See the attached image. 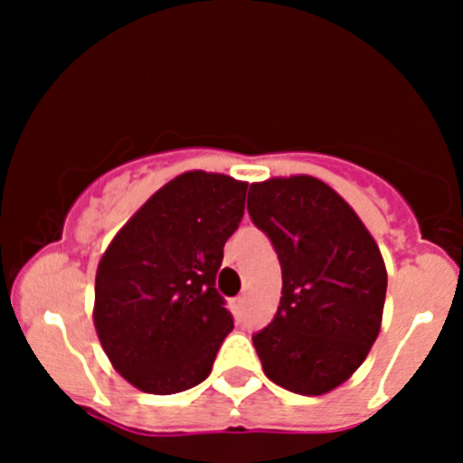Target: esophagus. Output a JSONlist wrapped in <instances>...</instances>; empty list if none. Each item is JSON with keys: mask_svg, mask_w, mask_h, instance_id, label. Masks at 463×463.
Instances as JSON below:
<instances>
[{"mask_svg": "<svg viewBox=\"0 0 463 463\" xmlns=\"http://www.w3.org/2000/svg\"><path fill=\"white\" fill-rule=\"evenodd\" d=\"M244 307H246V298H237V300H232V314H235L237 320H241V316H244Z\"/></svg>", "mask_w": 463, "mask_h": 463, "instance_id": "obj_1", "label": "esophagus"}]
</instances>
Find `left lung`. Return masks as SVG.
Instances as JSON below:
<instances>
[{
  "label": "left lung",
  "mask_w": 463,
  "mask_h": 463,
  "mask_svg": "<svg viewBox=\"0 0 463 463\" xmlns=\"http://www.w3.org/2000/svg\"><path fill=\"white\" fill-rule=\"evenodd\" d=\"M249 214L282 266L278 314L253 335L261 370L288 392L326 394L363 365L381 331V250L352 205L316 176L253 184Z\"/></svg>",
  "instance_id": "8db88e82"
}]
</instances>
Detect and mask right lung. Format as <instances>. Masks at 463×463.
Here are the masks:
<instances>
[{
    "instance_id": "1",
    "label": "right lung",
    "mask_w": 463,
    "mask_h": 463,
    "mask_svg": "<svg viewBox=\"0 0 463 463\" xmlns=\"http://www.w3.org/2000/svg\"><path fill=\"white\" fill-rule=\"evenodd\" d=\"M249 184L184 172L116 232L96 270L93 325L125 381L176 394L208 378L232 316L214 288Z\"/></svg>"
}]
</instances>
